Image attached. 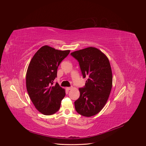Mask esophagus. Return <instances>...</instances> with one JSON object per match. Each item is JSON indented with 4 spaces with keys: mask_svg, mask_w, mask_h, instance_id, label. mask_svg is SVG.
<instances>
[{
    "mask_svg": "<svg viewBox=\"0 0 146 146\" xmlns=\"http://www.w3.org/2000/svg\"><path fill=\"white\" fill-rule=\"evenodd\" d=\"M72 87H66V90H68V91H69V90H70L72 89Z\"/></svg>",
    "mask_w": 146,
    "mask_h": 146,
    "instance_id": "34e87169",
    "label": "esophagus"
}]
</instances>
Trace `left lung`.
I'll list each match as a JSON object with an SVG mask.
<instances>
[{
  "mask_svg": "<svg viewBox=\"0 0 146 146\" xmlns=\"http://www.w3.org/2000/svg\"><path fill=\"white\" fill-rule=\"evenodd\" d=\"M79 62L85 87L79 88L80 97L75 102L77 112L85 117L99 113L107 103L111 91L113 76L108 57L98 48L89 47L70 54Z\"/></svg>",
  "mask_w": 146,
  "mask_h": 146,
  "instance_id": "left-lung-1",
  "label": "left lung"
}]
</instances>
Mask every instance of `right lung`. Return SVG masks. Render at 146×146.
<instances>
[{
  "instance_id": "add662e5",
  "label": "right lung",
  "mask_w": 146,
  "mask_h": 146,
  "mask_svg": "<svg viewBox=\"0 0 146 146\" xmlns=\"http://www.w3.org/2000/svg\"><path fill=\"white\" fill-rule=\"evenodd\" d=\"M69 52L70 50H60L44 46L35 53L28 66L26 73L28 94L35 108L44 115L58 111L66 95L65 90L58 83L52 85L58 66Z\"/></svg>"
}]
</instances>
